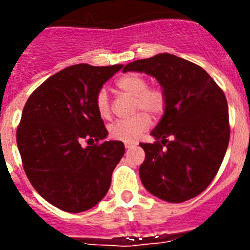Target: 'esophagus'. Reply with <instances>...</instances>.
Here are the masks:
<instances>
[{"mask_svg": "<svg viewBox=\"0 0 250 250\" xmlns=\"http://www.w3.org/2000/svg\"><path fill=\"white\" fill-rule=\"evenodd\" d=\"M134 146V144H132V143H125V147H126V149H130V147H132Z\"/></svg>", "mask_w": 250, "mask_h": 250, "instance_id": "esophagus-1", "label": "esophagus"}]
</instances>
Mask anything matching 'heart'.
<instances>
[{
  "mask_svg": "<svg viewBox=\"0 0 250 250\" xmlns=\"http://www.w3.org/2000/svg\"><path fill=\"white\" fill-rule=\"evenodd\" d=\"M116 86L124 94L135 98V110H144L152 116H158L164 111L165 95L158 87L147 89V81L139 74H126L116 81ZM96 109L103 119L110 118L109 96L101 90L96 96ZM150 118L146 112H138L132 118L118 120L109 126V135L115 140L135 141L149 127Z\"/></svg>",
  "mask_w": 250,
  "mask_h": 250,
  "instance_id": "b5f03b06",
  "label": "heart"
}]
</instances>
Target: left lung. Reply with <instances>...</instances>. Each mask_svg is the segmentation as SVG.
<instances>
[{
  "instance_id": "8db88e82",
  "label": "left lung",
  "mask_w": 250,
  "mask_h": 250,
  "mask_svg": "<svg viewBox=\"0 0 250 250\" xmlns=\"http://www.w3.org/2000/svg\"><path fill=\"white\" fill-rule=\"evenodd\" d=\"M124 72L155 77L165 95L164 114L140 146L139 174L147 191L161 200L183 203L199 195L219 170L229 144L227 99L204 68L170 54L136 60Z\"/></svg>"
}]
</instances>
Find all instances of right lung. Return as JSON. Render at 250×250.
Here are the masks:
<instances>
[{
    "label": "right lung",
    "mask_w": 250,
    "mask_h": 250,
    "mask_svg": "<svg viewBox=\"0 0 250 250\" xmlns=\"http://www.w3.org/2000/svg\"><path fill=\"white\" fill-rule=\"evenodd\" d=\"M123 65L70 66L48 77L26 103L17 147L32 187L46 202L68 213L98 204L109 190L123 141L109 140L96 109L103 85ZM83 140L99 142L83 148Z\"/></svg>",
    "instance_id": "add662e5"
}]
</instances>
